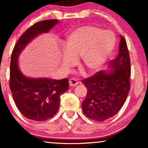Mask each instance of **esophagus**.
Instances as JSON below:
<instances>
[{
	"mask_svg": "<svg viewBox=\"0 0 148 148\" xmlns=\"http://www.w3.org/2000/svg\"><path fill=\"white\" fill-rule=\"evenodd\" d=\"M78 84H79L78 81L75 79L71 78L69 79V86H71V87L76 86L77 85H78Z\"/></svg>",
	"mask_w": 148,
	"mask_h": 148,
	"instance_id": "obj_1",
	"label": "esophagus"
}]
</instances>
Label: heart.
Segmentation results:
<instances>
[{
  "label": "heart",
  "instance_id": "heart-1",
  "mask_svg": "<svg viewBox=\"0 0 148 148\" xmlns=\"http://www.w3.org/2000/svg\"><path fill=\"white\" fill-rule=\"evenodd\" d=\"M115 44L114 34L109 30L93 25L79 27L66 38L61 58L62 67L69 70L81 56V62L88 71H98L107 61Z\"/></svg>",
  "mask_w": 148,
  "mask_h": 148
}]
</instances>
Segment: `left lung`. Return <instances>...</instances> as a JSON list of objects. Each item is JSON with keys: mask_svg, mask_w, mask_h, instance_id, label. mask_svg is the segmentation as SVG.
<instances>
[{"mask_svg": "<svg viewBox=\"0 0 148 148\" xmlns=\"http://www.w3.org/2000/svg\"><path fill=\"white\" fill-rule=\"evenodd\" d=\"M119 55L110 61L111 71H100L83 79L87 88L82 110L88 118L104 121L120 110L130 90L131 62L126 40L120 36Z\"/></svg>", "mask_w": 148, "mask_h": 148, "instance_id": "8db88e82", "label": "left lung"}]
</instances>
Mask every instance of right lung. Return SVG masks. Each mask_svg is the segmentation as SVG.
<instances>
[{"label":"right lung","mask_w":148,"mask_h":148,"mask_svg":"<svg viewBox=\"0 0 148 148\" xmlns=\"http://www.w3.org/2000/svg\"><path fill=\"white\" fill-rule=\"evenodd\" d=\"M57 19L38 22L19 38L11 54L9 86L16 106L26 118L44 121L57 112L60 97L68 90L67 78L56 80L48 78H28L18 67V58L22 50L34 38L47 33L58 23Z\"/></svg>","instance_id":"right-lung-1"}]
</instances>
